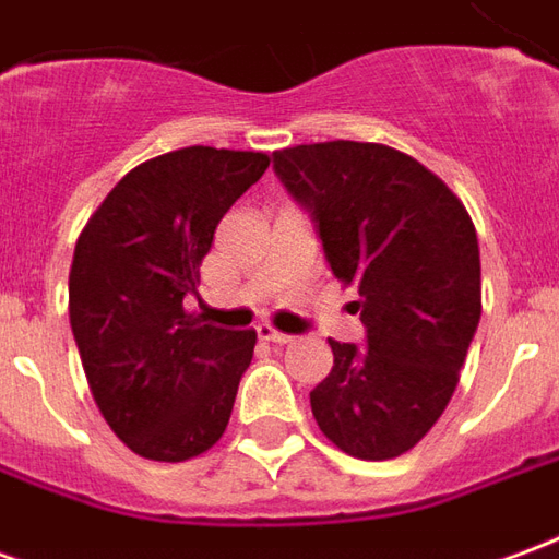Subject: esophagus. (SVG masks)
Returning a JSON list of instances; mask_svg holds the SVG:
<instances>
[{
	"mask_svg": "<svg viewBox=\"0 0 559 559\" xmlns=\"http://www.w3.org/2000/svg\"><path fill=\"white\" fill-rule=\"evenodd\" d=\"M257 335L263 341H272V344H290L293 335H287V332H278L275 326H269V323H260L257 326Z\"/></svg>",
	"mask_w": 559,
	"mask_h": 559,
	"instance_id": "1",
	"label": "esophagus"
}]
</instances>
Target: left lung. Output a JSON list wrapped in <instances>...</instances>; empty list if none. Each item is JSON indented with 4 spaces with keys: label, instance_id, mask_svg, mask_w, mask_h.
I'll return each instance as SVG.
<instances>
[{
    "label": "left lung",
    "instance_id": "obj_1",
    "mask_svg": "<svg viewBox=\"0 0 559 559\" xmlns=\"http://www.w3.org/2000/svg\"><path fill=\"white\" fill-rule=\"evenodd\" d=\"M272 158L332 275L359 287L365 347L329 338L335 365L311 413L347 455H404L443 416L479 326L476 227L440 176L383 143H305Z\"/></svg>",
    "mask_w": 559,
    "mask_h": 559
}]
</instances>
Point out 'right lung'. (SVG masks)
<instances>
[{"instance_id":"obj_1","label":"right lung","mask_w":559,"mask_h":559,"mask_svg":"<svg viewBox=\"0 0 559 559\" xmlns=\"http://www.w3.org/2000/svg\"><path fill=\"white\" fill-rule=\"evenodd\" d=\"M266 152L188 146L126 173L86 221L68 275V317L98 411L148 461L218 443L257 332L188 314L227 209L266 173Z\"/></svg>"}]
</instances>
